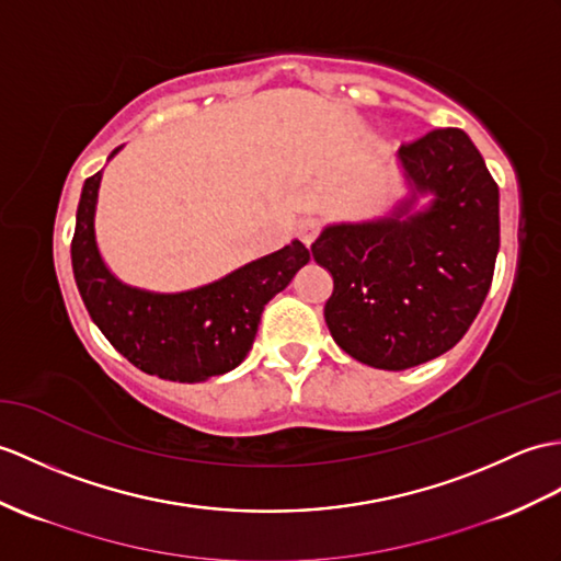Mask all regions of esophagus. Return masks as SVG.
<instances>
[{
    "mask_svg": "<svg viewBox=\"0 0 561 561\" xmlns=\"http://www.w3.org/2000/svg\"><path fill=\"white\" fill-rule=\"evenodd\" d=\"M322 231V221L318 217H306L298 221V239H301L306 245H310L320 237Z\"/></svg>",
    "mask_w": 561,
    "mask_h": 561,
    "instance_id": "34e87169",
    "label": "esophagus"
}]
</instances>
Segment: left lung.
Here are the masks:
<instances>
[{
	"mask_svg": "<svg viewBox=\"0 0 561 561\" xmlns=\"http://www.w3.org/2000/svg\"><path fill=\"white\" fill-rule=\"evenodd\" d=\"M399 160L425 213L328 227L312 257L334 291L324 322L351 358L403 370L437 358L471 328L490 291L500 251V188L461 128L403 142Z\"/></svg>",
	"mask_w": 561,
	"mask_h": 561,
	"instance_id": "left-lung-1",
	"label": "left lung"
}]
</instances>
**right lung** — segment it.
<instances>
[{"label":"right lung","instance_id":"right-lung-1","mask_svg":"<svg viewBox=\"0 0 561 561\" xmlns=\"http://www.w3.org/2000/svg\"><path fill=\"white\" fill-rule=\"evenodd\" d=\"M100 179V172L85 179L71 239L76 286L100 332L128 363L164 380L201 382L237 368L253 346L267 301L289 286L310 251L294 241L184 294L131 289L98 253L93 217Z\"/></svg>","mask_w":561,"mask_h":561}]
</instances>
